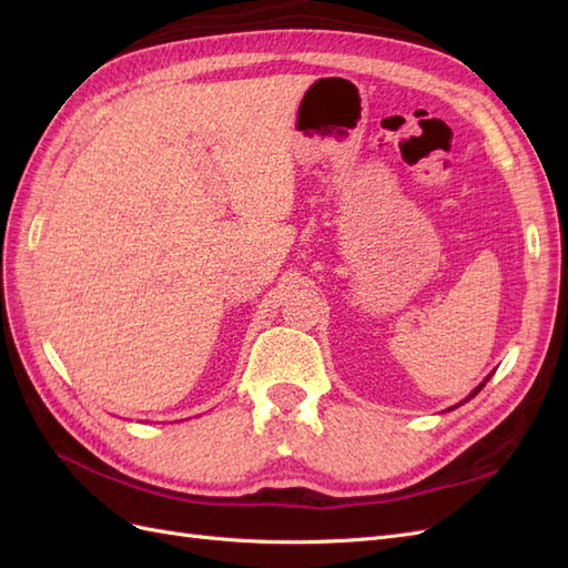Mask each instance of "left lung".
<instances>
[{"label":"left lung","instance_id":"1","mask_svg":"<svg viewBox=\"0 0 568 568\" xmlns=\"http://www.w3.org/2000/svg\"><path fill=\"white\" fill-rule=\"evenodd\" d=\"M490 376H493V374H490ZM490 376H488V378H485V381H483V383H480V385H478V387H476V390H474V393H471V395H468V397H466V399H462V402H459V404H455V407H449V412H452V409H457V407H462V404H464V402H468V399H471V397H476V395H478V393H480V390H483V385H485V383H488V381H490Z\"/></svg>","mask_w":568,"mask_h":568}]
</instances>
